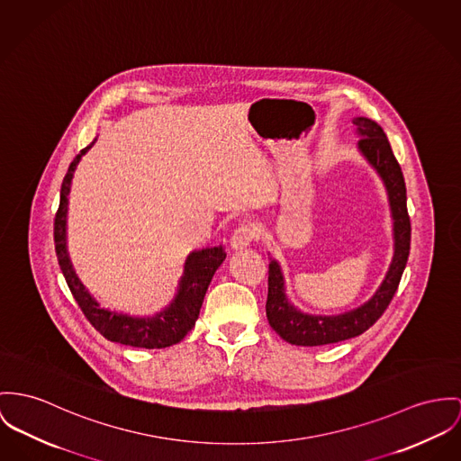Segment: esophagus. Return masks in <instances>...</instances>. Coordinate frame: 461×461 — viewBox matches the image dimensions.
Returning a JSON list of instances; mask_svg holds the SVG:
<instances>
[{
	"instance_id": "obj_1",
	"label": "esophagus",
	"mask_w": 461,
	"mask_h": 461,
	"mask_svg": "<svg viewBox=\"0 0 461 461\" xmlns=\"http://www.w3.org/2000/svg\"><path fill=\"white\" fill-rule=\"evenodd\" d=\"M259 231L252 222H240L231 235V248L242 249L248 248L250 242H254L258 239Z\"/></svg>"
}]
</instances>
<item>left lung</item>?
Listing matches in <instances>:
<instances>
[{
	"instance_id": "8db88e82",
	"label": "left lung",
	"mask_w": 461,
	"mask_h": 461,
	"mask_svg": "<svg viewBox=\"0 0 461 461\" xmlns=\"http://www.w3.org/2000/svg\"><path fill=\"white\" fill-rule=\"evenodd\" d=\"M361 135L359 149L375 167L388 187L391 211L394 219V256L390 272L370 302L348 314L333 318H312L296 312L284 298V281L281 268L276 261L268 263V298L267 318L270 326L285 342L296 346H324L353 339L366 331L384 314L398 289L402 274L411 252V217L407 212V191L402 168L391 150L390 140L383 128L366 119H355Z\"/></svg>"
}]
</instances>
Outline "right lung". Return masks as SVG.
Wrapping results in <instances>:
<instances>
[{
	"label": "right lung",
	"instance_id": "right-lung-1",
	"mask_svg": "<svg viewBox=\"0 0 461 461\" xmlns=\"http://www.w3.org/2000/svg\"><path fill=\"white\" fill-rule=\"evenodd\" d=\"M89 143L84 147L77 158L71 161L70 168L63 178L59 209L54 219V244L56 256L61 267V272L70 287L75 302L78 303L82 314L100 331L106 340L117 342L122 346L143 348V349H163L180 342L194 326L200 316V309L207 293V287L212 281L215 270L226 258L224 249H202L193 252L185 261L184 277L180 283L176 302L156 318L137 319L128 316H117L98 307V303L87 294L84 285L78 283L70 265L67 252V212H68V193L71 178L78 159L91 149Z\"/></svg>",
	"mask_w": 461,
	"mask_h": 461
}]
</instances>
